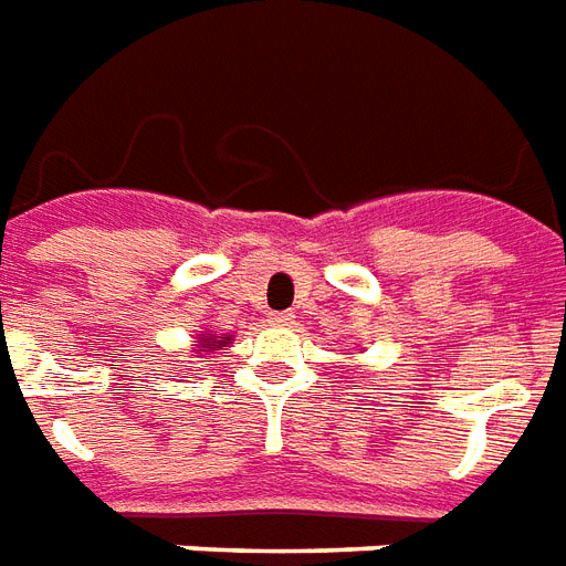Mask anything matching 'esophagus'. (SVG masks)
Masks as SVG:
<instances>
[{"instance_id": "34e87169", "label": "esophagus", "mask_w": 566, "mask_h": 566, "mask_svg": "<svg viewBox=\"0 0 566 566\" xmlns=\"http://www.w3.org/2000/svg\"><path fill=\"white\" fill-rule=\"evenodd\" d=\"M270 324H275V326H291V324H294V315H291V312H272V315H270Z\"/></svg>"}]
</instances>
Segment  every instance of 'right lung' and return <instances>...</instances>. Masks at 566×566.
Listing matches in <instances>:
<instances>
[{
  "instance_id": "right-lung-1",
  "label": "right lung",
  "mask_w": 566,
  "mask_h": 566,
  "mask_svg": "<svg viewBox=\"0 0 566 566\" xmlns=\"http://www.w3.org/2000/svg\"><path fill=\"white\" fill-rule=\"evenodd\" d=\"M216 338H221V336H212V338L203 336V338H200V347H212V350H216V347H228L230 338H228V342H216Z\"/></svg>"
}]
</instances>
